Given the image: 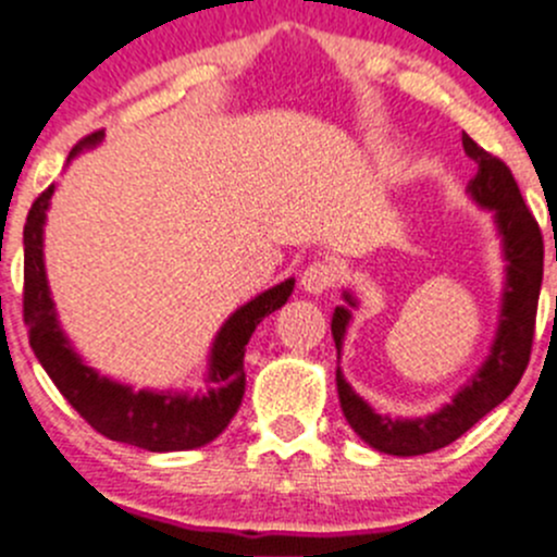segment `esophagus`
<instances>
[{
    "label": "esophagus",
    "instance_id": "1",
    "mask_svg": "<svg viewBox=\"0 0 557 557\" xmlns=\"http://www.w3.org/2000/svg\"><path fill=\"white\" fill-rule=\"evenodd\" d=\"M336 283H339V269L331 261H312L310 267L305 269V274H301V288L312 296L325 294V290L334 288Z\"/></svg>",
    "mask_w": 557,
    "mask_h": 557
}]
</instances>
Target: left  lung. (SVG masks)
Returning <instances> with one entry per match:
<instances>
[{
	"mask_svg": "<svg viewBox=\"0 0 557 557\" xmlns=\"http://www.w3.org/2000/svg\"><path fill=\"white\" fill-rule=\"evenodd\" d=\"M463 150L469 159L476 161V174L469 183L471 199L485 210H493L504 243V258H507V283H504L502 314H498V331L491 356L485 358L480 372L455 393L450 404H445L440 412L429 414V418L414 420L377 414L347 385V380L336 369V391H339L342 412H345L350 429L374 450L401 455V458L434 453L463 436L471 425L480 423L518 387L528 358H531L544 272L542 228L522 201L509 166L482 150L469 134H463ZM345 299L347 305H356L350 294H345ZM347 323H350V310L336 307L334 318H331L336 352L342 350Z\"/></svg>",
	"mask_w": 557,
	"mask_h": 557,
	"instance_id": "1",
	"label": "left lung"
}]
</instances>
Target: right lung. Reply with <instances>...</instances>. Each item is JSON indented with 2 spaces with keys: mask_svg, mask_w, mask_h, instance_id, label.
I'll return each instance as SVG.
<instances>
[{
  "mask_svg": "<svg viewBox=\"0 0 557 557\" xmlns=\"http://www.w3.org/2000/svg\"><path fill=\"white\" fill-rule=\"evenodd\" d=\"M99 139L102 132L88 134L81 145H75L70 159L83 148L97 145ZM50 196L53 185L37 196L24 226V323L29 329L32 350L48 377L77 409V414L112 442H126L150 453H172L194 450L215 440L232 423L243 404L245 345L250 342L256 325L288 301L294 280L263 290L223 323L212 342L210 374H207L210 391L201 396L170 391L134 393L128 385L99 377L91 367H86L66 342L64 331L59 329L42 261V226Z\"/></svg>",
  "mask_w": 557,
  "mask_h": 557,
  "instance_id": "1",
  "label": "right lung"
}]
</instances>
